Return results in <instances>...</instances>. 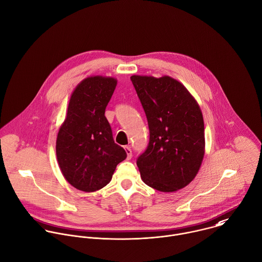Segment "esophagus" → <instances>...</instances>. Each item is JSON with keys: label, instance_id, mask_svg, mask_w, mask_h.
I'll list each match as a JSON object with an SVG mask.
<instances>
[{"label": "esophagus", "instance_id": "1", "mask_svg": "<svg viewBox=\"0 0 262 262\" xmlns=\"http://www.w3.org/2000/svg\"><path fill=\"white\" fill-rule=\"evenodd\" d=\"M125 151L127 154V159L130 160L132 158V150H131V147L130 146H125Z\"/></svg>", "mask_w": 262, "mask_h": 262}]
</instances>
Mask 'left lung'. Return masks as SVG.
<instances>
[{
  "instance_id": "1",
  "label": "left lung",
  "mask_w": 262,
  "mask_h": 262,
  "mask_svg": "<svg viewBox=\"0 0 262 262\" xmlns=\"http://www.w3.org/2000/svg\"><path fill=\"white\" fill-rule=\"evenodd\" d=\"M132 84L145 112L149 142L137 159L141 178L164 192L189 184L205 154L203 114L194 97L177 80L134 75Z\"/></svg>"
}]
</instances>
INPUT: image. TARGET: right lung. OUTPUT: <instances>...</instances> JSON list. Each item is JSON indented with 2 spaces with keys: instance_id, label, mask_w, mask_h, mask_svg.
Segmentation results:
<instances>
[{
  "instance_id": "obj_1",
  "label": "right lung",
  "mask_w": 262,
  "mask_h": 262,
  "mask_svg": "<svg viewBox=\"0 0 262 262\" xmlns=\"http://www.w3.org/2000/svg\"><path fill=\"white\" fill-rule=\"evenodd\" d=\"M112 77L91 76L73 91L56 139V157L66 180L79 190L104 187L127 157L115 143L104 113L117 86Z\"/></svg>"
}]
</instances>
